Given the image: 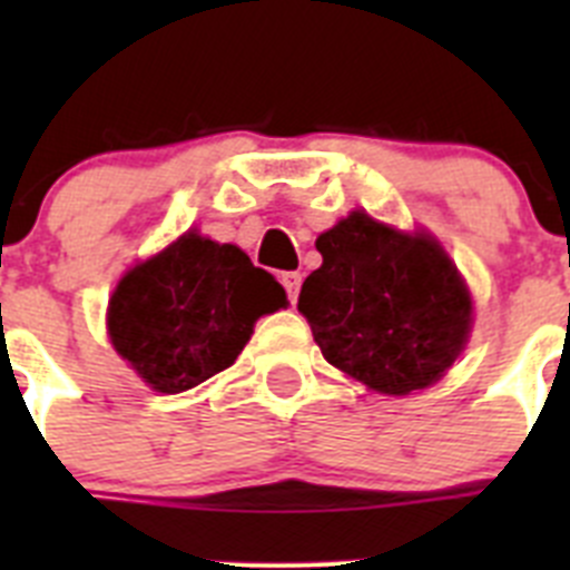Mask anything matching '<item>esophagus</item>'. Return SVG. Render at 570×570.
<instances>
[{"instance_id":"1","label":"esophagus","mask_w":570,"mask_h":570,"mask_svg":"<svg viewBox=\"0 0 570 570\" xmlns=\"http://www.w3.org/2000/svg\"><path fill=\"white\" fill-rule=\"evenodd\" d=\"M282 285H285V291H288V299L296 302V296H299V288H302V274H296V271L282 274Z\"/></svg>"}]
</instances>
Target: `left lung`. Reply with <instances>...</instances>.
Instances as JSON below:
<instances>
[{
    "label": "left lung",
    "instance_id": "8db88e82",
    "mask_svg": "<svg viewBox=\"0 0 570 570\" xmlns=\"http://www.w3.org/2000/svg\"><path fill=\"white\" fill-rule=\"evenodd\" d=\"M322 265L302 282V316L322 356L371 391L434 385L465 351L473 302L431 234H405L354 210L320 234Z\"/></svg>",
    "mask_w": 570,
    "mask_h": 570
}]
</instances>
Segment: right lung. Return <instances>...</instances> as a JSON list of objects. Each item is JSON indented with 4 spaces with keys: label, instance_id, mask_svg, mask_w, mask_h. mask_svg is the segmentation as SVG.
Here are the masks:
<instances>
[{
    "label": "right lung",
    "instance_id": "obj_1",
    "mask_svg": "<svg viewBox=\"0 0 570 570\" xmlns=\"http://www.w3.org/2000/svg\"><path fill=\"white\" fill-rule=\"evenodd\" d=\"M285 305V288L248 254L188 230L119 279L108 336L154 391L183 394L234 365L256 320Z\"/></svg>",
    "mask_w": 570,
    "mask_h": 570
}]
</instances>
